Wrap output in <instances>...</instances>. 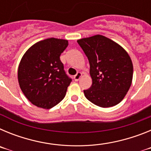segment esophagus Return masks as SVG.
Instances as JSON below:
<instances>
[{"label":"esophagus","mask_w":151,"mask_h":151,"mask_svg":"<svg viewBox=\"0 0 151 151\" xmlns=\"http://www.w3.org/2000/svg\"><path fill=\"white\" fill-rule=\"evenodd\" d=\"M82 73L78 72V73H77V74L76 75V76H74V80L75 81H78L79 78L82 77Z\"/></svg>","instance_id":"34e87169"}]
</instances>
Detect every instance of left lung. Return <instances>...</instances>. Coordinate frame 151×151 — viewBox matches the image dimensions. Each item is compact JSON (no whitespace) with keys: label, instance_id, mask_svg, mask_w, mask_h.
I'll use <instances>...</instances> for the list:
<instances>
[{"label":"left lung","instance_id":"1","mask_svg":"<svg viewBox=\"0 0 151 151\" xmlns=\"http://www.w3.org/2000/svg\"><path fill=\"white\" fill-rule=\"evenodd\" d=\"M90 64L92 85L84 90L85 97L101 107H110L122 101L129 90L133 65L125 49L101 35L77 41Z\"/></svg>","mask_w":151,"mask_h":151}]
</instances>
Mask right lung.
Instances as JSON below:
<instances>
[{
  "label": "right lung",
  "instance_id": "obj_1",
  "mask_svg": "<svg viewBox=\"0 0 151 151\" xmlns=\"http://www.w3.org/2000/svg\"><path fill=\"white\" fill-rule=\"evenodd\" d=\"M68 41L50 38L28 49L18 68V81L24 95L32 104L50 109L66 95L72 79L64 71L60 56Z\"/></svg>",
  "mask_w": 151,
  "mask_h": 151
}]
</instances>
